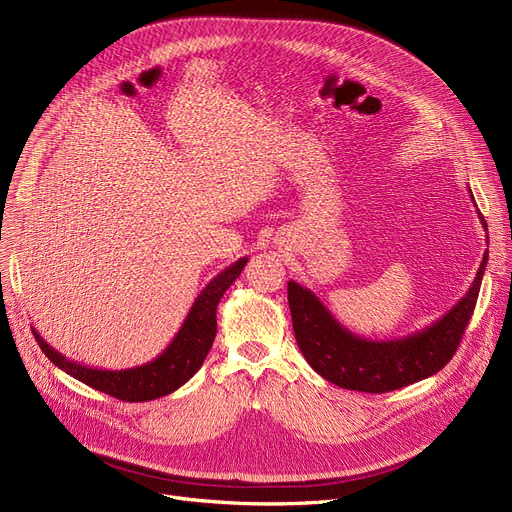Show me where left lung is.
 Instances as JSON below:
<instances>
[{"instance_id":"obj_1","label":"left lung","mask_w":512,"mask_h":512,"mask_svg":"<svg viewBox=\"0 0 512 512\" xmlns=\"http://www.w3.org/2000/svg\"><path fill=\"white\" fill-rule=\"evenodd\" d=\"M479 220L483 230H488L481 213ZM486 263L488 251L483 253L467 294L448 313L432 326L394 340H367L353 334L315 297V292L290 280L288 305L294 338L307 363L321 378L340 388L369 394L405 388L438 373L452 359L473 315Z\"/></svg>"}]
</instances>
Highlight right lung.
I'll return each mask as SVG.
<instances>
[{
    "instance_id": "1",
    "label": "right lung",
    "mask_w": 512,
    "mask_h": 512,
    "mask_svg": "<svg viewBox=\"0 0 512 512\" xmlns=\"http://www.w3.org/2000/svg\"><path fill=\"white\" fill-rule=\"evenodd\" d=\"M247 261L249 257H240L201 290L191 311H188L184 324L180 326L178 334L172 338L166 351L149 363L130 369H97L68 359L51 344H47L35 328L33 334L45 357L51 359L53 365L72 375L74 380L126 402L155 400L184 386L201 369L215 340V332H218V321H215L218 303L222 301L224 292L232 286V282L240 276Z\"/></svg>"
}]
</instances>
